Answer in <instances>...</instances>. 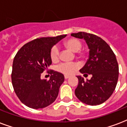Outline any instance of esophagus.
Instances as JSON below:
<instances>
[{
  "label": "esophagus",
  "instance_id": "34e87169",
  "mask_svg": "<svg viewBox=\"0 0 127 127\" xmlns=\"http://www.w3.org/2000/svg\"><path fill=\"white\" fill-rule=\"evenodd\" d=\"M70 77H71V76H70V75H64V78H65V79H68V78H69Z\"/></svg>",
  "mask_w": 127,
  "mask_h": 127
}]
</instances>
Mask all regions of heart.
<instances>
[{
    "instance_id": "b5f03b06",
    "label": "heart",
    "mask_w": 127,
    "mask_h": 127,
    "mask_svg": "<svg viewBox=\"0 0 127 127\" xmlns=\"http://www.w3.org/2000/svg\"><path fill=\"white\" fill-rule=\"evenodd\" d=\"M64 45L66 47L73 52H77L82 47V42L76 38H70L64 42ZM50 58L52 62H56L59 59V49L56 45L52 47L50 51ZM78 68V64L73 63H63L60 64L57 67L58 71L64 74L73 73Z\"/></svg>"
}]
</instances>
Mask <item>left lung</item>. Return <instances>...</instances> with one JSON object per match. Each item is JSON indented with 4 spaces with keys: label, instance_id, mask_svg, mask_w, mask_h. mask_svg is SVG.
<instances>
[{
    "label": "left lung",
    "instance_id": "obj_1",
    "mask_svg": "<svg viewBox=\"0 0 127 127\" xmlns=\"http://www.w3.org/2000/svg\"><path fill=\"white\" fill-rule=\"evenodd\" d=\"M71 36L84 39L88 45L89 57L80 71L92 75L86 81L77 75L75 96L84 103L100 105L110 97L117 84L119 69L116 56L109 45L96 35L80 32L72 33Z\"/></svg>",
    "mask_w": 127,
    "mask_h": 127
}]
</instances>
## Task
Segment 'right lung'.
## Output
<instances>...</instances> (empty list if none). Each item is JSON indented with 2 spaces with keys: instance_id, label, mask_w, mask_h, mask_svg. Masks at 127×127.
<instances>
[{
  "instance_id": "add662e5",
  "label": "right lung",
  "mask_w": 127,
  "mask_h": 127,
  "mask_svg": "<svg viewBox=\"0 0 127 127\" xmlns=\"http://www.w3.org/2000/svg\"><path fill=\"white\" fill-rule=\"evenodd\" d=\"M66 34L41 37L21 47L13 59L11 81L14 91L25 105L32 109L44 108L54 103L64 80V75L51 71L50 80L41 75L52 64V47Z\"/></svg>"
}]
</instances>
